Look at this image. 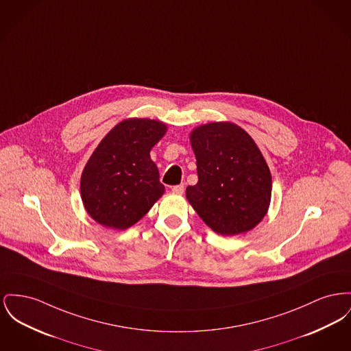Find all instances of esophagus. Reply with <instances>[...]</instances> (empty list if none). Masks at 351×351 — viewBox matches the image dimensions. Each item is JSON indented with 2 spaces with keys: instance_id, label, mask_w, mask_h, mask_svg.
I'll return each instance as SVG.
<instances>
[{
  "instance_id": "esophagus-1",
  "label": "esophagus",
  "mask_w": 351,
  "mask_h": 351,
  "mask_svg": "<svg viewBox=\"0 0 351 351\" xmlns=\"http://www.w3.org/2000/svg\"><path fill=\"white\" fill-rule=\"evenodd\" d=\"M175 195H183L184 193V186L183 184H179V186H172V189H171Z\"/></svg>"
}]
</instances>
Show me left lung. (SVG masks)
<instances>
[{"instance_id": "left-lung-1", "label": "left lung", "mask_w": 351, "mask_h": 351, "mask_svg": "<svg viewBox=\"0 0 351 351\" xmlns=\"http://www.w3.org/2000/svg\"><path fill=\"white\" fill-rule=\"evenodd\" d=\"M189 139L199 178L186 186L189 204L219 234L253 229L267 215L271 196L270 171L254 141L230 122L199 125Z\"/></svg>"}]
</instances>
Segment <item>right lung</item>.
Listing matches in <instances>:
<instances>
[{
    "label": "right lung",
    "instance_id": "1",
    "mask_svg": "<svg viewBox=\"0 0 351 351\" xmlns=\"http://www.w3.org/2000/svg\"><path fill=\"white\" fill-rule=\"evenodd\" d=\"M167 132L163 122L130 118L95 148L81 176L87 213L101 226L123 230L138 223L165 193L149 151Z\"/></svg>",
    "mask_w": 351,
    "mask_h": 351
}]
</instances>
